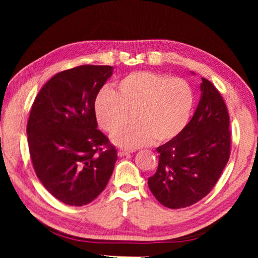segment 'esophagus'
I'll use <instances>...</instances> for the list:
<instances>
[{"instance_id":"obj_1","label":"esophagus","mask_w":258,"mask_h":258,"mask_svg":"<svg viewBox=\"0 0 258 258\" xmlns=\"http://www.w3.org/2000/svg\"><path fill=\"white\" fill-rule=\"evenodd\" d=\"M132 152H133V150L119 149V150H118V152H117V154H118V156H119V157H124V156H127V155H130V154H132Z\"/></svg>"}]
</instances>
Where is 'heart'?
Returning <instances> with one entry per match:
<instances>
[{
    "label": "heart",
    "instance_id": "b5f03b06",
    "mask_svg": "<svg viewBox=\"0 0 258 258\" xmlns=\"http://www.w3.org/2000/svg\"><path fill=\"white\" fill-rule=\"evenodd\" d=\"M196 94L183 78L151 72H135L121 78L116 92L102 87L94 98L93 109L100 127L111 133L134 111L132 125L112 134L115 145L135 149L152 140L165 143L185 128L195 107Z\"/></svg>",
    "mask_w": 258,
    "mask_h": 258
}]
</instances>
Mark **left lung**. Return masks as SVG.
Returning <instances> with one entry per match:
<instances>
[{
	"instance_id": "1",
	"label": "left lung",
	"mask_w": 258,
	"mask_h": 258,
	"mask_svg": "<svg viewBox=\"0 0 258 258\" xmlns=\"http://www.w3.org/2000/svg\"><path fill=\"white\" fill-rule=\"evenodd\" d=\"M200 100L183 132L157 148L159 163L148 185L165 207L191 206L209 194L230 157L228 108L221 93L202 78Z\"/></svg>"
}]
</instances>
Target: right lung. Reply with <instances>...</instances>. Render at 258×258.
Instances as JSON below:
<instances>
[{
    "mask_svg": "<svg viewBox=\"0 0 258 258\" xmlns=\"http://www.w3.org/2000/svg\"><path fill=\"white\" fill-rule=\"evenodd\" d=\"M110 66L84 64L60 72L35 98L27 123L30 158L42 184L60 202L87 205L104 190L116 148L98 130L93 102Z\"/></svg>",
    "mask_w": 258,
    "mask_h": 258,
    "instance_id": "add662e5",
    "label": "right lung"
}]
</instances>
